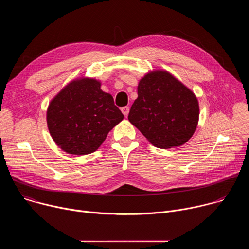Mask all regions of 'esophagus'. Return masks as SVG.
<instances>
[{
  "label": "esophagus",
  "instance_id": "obj_1",
  "mask_svg": "<svg viewBox=\"0 0 249 249\" xmlns=\"http://www.w3.org/2000/svg\"><path fill=\"white\" fill-rule=\"evenodd\" d=\"M121 111H122V113H123L125 116H127L128 113H129V107H128V106H124V107L121 108Z\"/></svg>",
  "mask_w": 249,
  "mask_h": 249
}]
</instances>
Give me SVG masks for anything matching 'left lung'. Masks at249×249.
<instances>
[{
	"label": "left lung",
	"mask_w": 249,
	"mask_h": 249,
	"mask_svg": "<svg viewBox=\"0 0 249 249\" xmlns=\"http://www.w3.org/2000/svg\"><path fill=\"white\" fill-rule=\"evenodd\" d=\"M128 119L155 147H179L197 128L199 103L181 82L166 71L157 70L139 82L138 98Z\"/></svg>",
	"instance_id": "obj_1"
}]
</instances>
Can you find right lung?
<instances>
[{"label": "right lung", "mask_w": 249, "mask_h": 249, "mask_svg": "<svg viewBox=\"0 0 249 249\" xmlns=\"http://www.w3.org/2000/svg\"><path fill=\"white\" fill-rule=\"evenodd\" d=\"M47 125L55 143L76 156L95 152L109 131L124 118L100 82L81 78L67 85L50 102Z\"/></svg>", "instance_id": "1"}]
</instances>
